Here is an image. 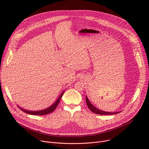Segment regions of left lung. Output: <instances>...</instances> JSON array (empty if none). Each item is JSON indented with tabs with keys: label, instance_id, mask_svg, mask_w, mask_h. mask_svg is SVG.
<instances>
[{
	"label": "left lung",
	"instance_id": "8db88e82",
	"mask_svg": "<svg viewBox=\"0 0 149 149\" xmlns=\"http://www.w3.org/2000/svg\"><path fill=\"white\" fill-rule=\"evenodd\" d=\"M86 102H87V106H88V107L89 108V109L92 112H93V113H95L97 114H100V115H113V114H118V113L121 112V111H118V112L111 113V112H106V111H104L100 110L98 109H97L95 107H94V106L91 103V102L88 100L87 96H86Z\"/></svg>",
	"mask_w": 149,
	"mask_h": 149
}]
</instances>
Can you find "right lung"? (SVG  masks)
Returning a JSON list of instances; mask_svg holds the SVG:
<instances>
[{
  "mask_svg": "<svg viewBox=\"0 0 149 149\" xmlns=\"http://www.w3.org/2000/svg\"><path fill=\"white\" fill-rule=\"evenodd\" d=\"M65 91H62V93L60 94V95L59 96V97L58 98V99L56 100V101L52 105H51L50 107H49L48 108H47L44 110H39V111H29V110H25V109H24L22 108L21 107H19V106L17 105V107L21 110H22L24 112L27 113V114H31V115H36V116H42V115H46V114H48L49 113H52V111H54L55 109L56 108V107L58 106L61 99V97L63 95V93H64Z\"/></svg>",
  "mask_w": 149,
  "mask_h": 149,
  "instance_id": "obj_1",
  "label": "right lung"
}]
</instances>
